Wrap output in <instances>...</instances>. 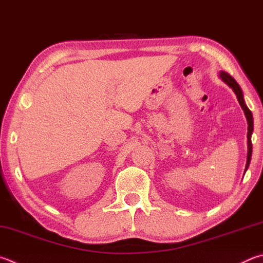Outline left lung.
<instances>
[{"mask_svg": "<svg viewBox=\"0 0 263 263\" xmlns=\"http://www.w3.org/2000/svg\"><path fill=\"white\" fill-rule=\"evenodd\" d=\"M219 78H221L224 83H226L229 87H231L233 92L237 95V99H238V102L242 108V110L245 112V116L247 119V124H248V128H247V148H248V152H247V162H246V168H245V173L246 170L248 169V165H250V162H251V157H252V133H253V116H252V112L250 109L247 108V106L245 104L244 101V95H242V90L240 88V86L238 85V83L236 82L235 79H233L230 74L228 72H224V71H221L219 72Z\"/></svg>", "mask_w": 263, "mask_h": 263, "instance_id": "1", "label": "left lung"}]
</instances>
